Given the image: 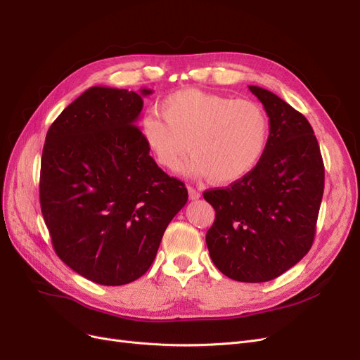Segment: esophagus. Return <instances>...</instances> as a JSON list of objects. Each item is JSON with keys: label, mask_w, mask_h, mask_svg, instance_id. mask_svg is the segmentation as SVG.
Segmentation results:
<instances>
[{"label": "esophagus", "mask_w": 360, "mask_h": 360, "mask_svg": "<svg viewBox=\"0 0 360 360\" xmlns=\"http://www.w3.org/2000/svg\"><path fill=\"white\" fill-rule=\"evenodd\" d=\"M188 192H189V198H191L192 201L201 198V193H200V191H197V189L192 188V186H188Z\"/></svg>", "instance_id": "34e87169"}]
</instances>
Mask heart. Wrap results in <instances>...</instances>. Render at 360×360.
Returning a JSON list of instances; mask_svg holds the SVG:
<instances>
[{"label": "heart", "instance_id": "obj_1", "mask_svg": "<svg viewBox=\"0 0 360 360\" xmlns=\"http://www.w3.org/2000/svg\"><path fill=\"white\" fill-rule=\"evenodd\" d=\"M162 114L146 115L141 134L169 171L179 169L191 151L189 174L231 183L257 167L269 144V114L254 101L186 89L163 99Z\"/></svg>", "mask_w": 360, "mask_h": 360}]
</instances>
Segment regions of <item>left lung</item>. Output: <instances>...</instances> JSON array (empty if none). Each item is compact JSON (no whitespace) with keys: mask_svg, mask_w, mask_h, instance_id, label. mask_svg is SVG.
<instances>
[{"mask_svg":"<svg viewBox=\"0 0 360 360\" xmlns=\"http://www.w3.org/2000/svg\"><path fill=\"white\" fill-rule=\"evenodd\" d=\"M249 90L269 114V144L245 177L202 193L216 212L205 243L225 276L267 282L297 264L312 246L324 165L304 115L269 90Z\"/></svg>","mask_w":360,"mask_h":360,"instance_id":"obj_1","label":"left lung"}]
</instances>
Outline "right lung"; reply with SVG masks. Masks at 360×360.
I'll use <instances>...</instances> for the list:
<instances>
[{
	"mask_svg": "<svg viewBox=\"0 0 360 360\" xmlns=\"http://www.w3.org/2000/svg\"><path fill=\"white\" fill-rule=\"evenodd\" d=\"M153 91L91 86L46 134L40 207L63 263L101 285H124L153 263L188 189L150 156L136 126Z\"/></svg>",
	"mask_w": 360,
	"mask_h": 360,
	"instance_id": "obj_1",
	"label": "right lung"
}]
</instances>
